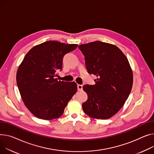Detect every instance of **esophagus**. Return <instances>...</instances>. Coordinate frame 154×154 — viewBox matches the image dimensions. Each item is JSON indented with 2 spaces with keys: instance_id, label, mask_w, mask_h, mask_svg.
Returning <instances> with one entry per match:
<instances>
[{
  "instance_id": "1",
  "label": "esophagus",
  "mask_w": 154,
  "mask_h": 154,
  "mask_svg": "<svg viewBox=\"0 0 154 154\" xmlns=\"http://www.w3.org/2000/svg\"><path fill=\"white\" fill-rule=\"evenodd\" d=\"M83 87V86L82 85H80V84H78L77 85V90H79V91H81V90H82V88Z\"/></svg>"
}]
</instances>
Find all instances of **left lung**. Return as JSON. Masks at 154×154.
Returning a JSON list of instances; mask_svg holds the SVG:
<instances>
[{
  "instance_id": "8db88e82",
  "label": "left lung",
  "mask_w": 154,
  "mask_h": 154,
  "mask_svg": "<svg viewBox=\"0 0 154 154\" xmlns=\"http://www.w3.org/2000/svg\"><path fill=\"white\" fill-rule=\"evenodd\" d=\"M88 72L97 75L95 85H85L88 95L82 103L92 118L106 119L124 105L132 89V70L126 56L115 45L96 41L79 46Z\"/></svg>"
}]
</instances>
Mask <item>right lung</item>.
<instances>
[{"instance_id":"obj_1","label":"right lung","mask_w":154,"mask_h":154,"mask_svg":"<svg viewBox=\"0 0 154 154\" xmlns=\"http://www.w3.org/2000/svg\"><path fill=\"white\" fill-rule=\"evenodd\" d=\"M77 45L48 41L31 49L17 72V83L25 105L36 117L51 120L63 115L77 90L75 82L57 80L63 57Z\"/></svg>"}]
</instances>
